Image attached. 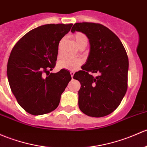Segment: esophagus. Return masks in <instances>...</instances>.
<instances>
[{
  "label": "esophagus",
  "mask_w": 147,
  "mask_h": 147,
  "mask_svg": "<svg viewBox=\"0 0 147 147\" xmlns=\"http://www.w3.org/2000/svg\"><path fill=\"white\" fill-rule=\"evenodd\" d=\"M74 74H75V72H74L73 71H71V72H70V75H71V77H72V79H73Z\"/></svg>",
  "instance_id": "esophagus-1"
}]
</instances>
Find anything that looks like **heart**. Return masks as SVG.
I'll list each match as a JSON object with an SVG mask.
<instances>
[{"instance_id":"1","label":"heart","mask_w":147,"mask_h":147,"mask_svg":"<svg viewBox=\"0 0 147 147\" xmlns=\"http://www.w3.org/2000/svg\"><path fill=\"white\" fill-rule=\"evenodd\" d=\"M73 38L77 45L80 49H84L88 44L87 36L82 32H76L73 34ZM64 38H62L58 46V56H60L61 46L64 42ZM82 63V61L80 58H62L57 63V66L59 69H67V70H76Z\"/></svg>"}]
</instances>
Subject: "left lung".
<instances>
[{
  "mask_svg": "<svg viewBox=\"0 0 147 147\" xmlns=\"http://www.w3.org/2000/svg\"><path fill=\"white\" fill-rule=\"evenodd\" d=\"M71 32L85 34L90 51L84 65L74 75L81 87L79 108L89 116L100 118L113 112L127 89L129 61L123 44L112 31L98 23H75ZM89 72L96 73L94 77Z\"/></svg>",
  "mask_w": 147,
  "mask_h": 147,
  "instance_id": "obj_1",
  "label": "left lung"
}]
</instances>
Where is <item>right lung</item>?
<instances>
[{
    "instance_id": "1",
    "label": "right lung",
    "mask_w": 147,
    "mask_h": 147,
    "mask_svg": "<svg viewBox=\"0 0 147 147\" xmlns=\"http://www.w3.org/2000/svg\"><path fill=\"white\" fill-rule=\"evenodd\" d=\"M72 26L50 24L36 27L22 37L10 53L7 66L10 89L20 106L32 115L55 110L72 79L66 69L49 72L55 67L58 44Z\"/></svg>"
}]
</instances>
